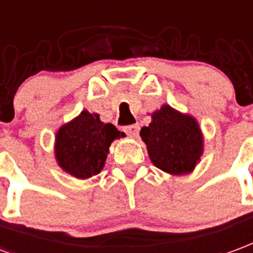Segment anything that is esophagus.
Returning <instances> with one entry per match:
<instances>
[{"label":"esophagus","mask_w":253,"mask_h":253,"mask_svg":"<svg viewBox=\"0 0 253 253\" xmlns=\"http://www.w3.org/2000/svg\"><path fill=\"white\" fill-rule=\"evenodd\" d=\"M125 131L127 132V135L130 138H136L138 136V132H139V126L138 125H132V126H127L125 128Z\"/></svg>","instance_id":"esophagus-1"}]
</instances>
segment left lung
Here are the masks:
<instances>
[{"label":"left lung","instance_id":"obj_1","mask_svg":"<svg viewBox=\"0 0 253 253\" xmlns=\"http://www.w3.org/2000/svg\"><path fill=\"white\" fill-rule=\"evenodd\" d=\"M142 141L155 168L171 175L192 173L204 154V135L197 119L169 104L151 114L141 128Z\"/></svg>","mask_w":253,"mask_h":253}]
</instances>
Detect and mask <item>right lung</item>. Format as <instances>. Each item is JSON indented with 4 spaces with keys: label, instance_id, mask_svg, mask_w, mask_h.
<instances>
[{
    "label": "right lung",
    "instance_id": "right-lung-1",
    "mask_svg": "<svg viewBox=\"0 0 253 253\" xmlns=\"http://www.w3.org/2000/svg\"><path fill=\"white\" fill-rule=\"evenodd\" d=\"M123 136L114 125L100 121L99 114L83 110L56 131V162L75 178H91L104 168L112 142Z\"/></svg>",
    "mask_w": 253,
    "mask_h": 253
}]
</instances>
